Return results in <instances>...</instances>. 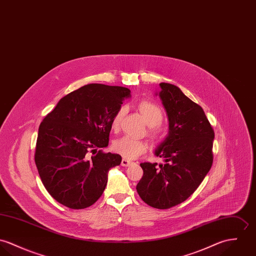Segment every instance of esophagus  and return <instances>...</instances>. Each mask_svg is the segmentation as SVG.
<instances>
[{"instance_id":"34e87169","label":"esophagus","mask_w":256,"mask_h":256,"mask_svg":"<svg viewBox=\"0 0 256 256\" xmlns=\"http://www.w3.org/2000/svg\"><path fill=\"white\" fill-rule=\"evenodd\" d=\"M122 166H124V167H128V166H130V165H132V161H130V160H128V159H122Z\"/></svg>"}]
</instances>
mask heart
Listing matches in <instances>:
<instances>
[{"mask_svg": "<svg viewBox=\"0 0 256 256\" xmlns=\"http://www.w3.org/2000/svg\"><path fill=\"white\" fill-rule=\"evenodd\" d=\"M140 112L142 114L145 122L151 126H158L163 120L162 110L154 103L149 101H143L138 105ZM126 113V107L120 106L118 111L114 113L111 122L112 130H118L122 120V118ZM146 149V145L143 142L132 138L130 136H122L113 142V150L114 152L120 154L124 158L134 159L143 153Z\"/></svg>", "mask_w": 256, "mask_h": 256, "instance_id": "heart-1", "label": "heart"}]
</instances>
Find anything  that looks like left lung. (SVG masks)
Here are the masks:
<instances>
[{
  "label": "left lung",
  "instance_id": "1",
  "mask_svg": "<svg viewBox=\"0 0 256 256\" xmlns=\"http://www.w3.org/2000/svg\"><path fill=\"white\" fill-rule=\"evenodd\" d=\"M156 92L169 120L166 138L154 154L164 164L142 163V180L136 186L140 198L149 206L168 209L188 198L213 163L214 130L203 109L178 86L160 84Z\"/></svg>",
  "mask_w": 256,
  "mask_h": 256
}]
</instances>
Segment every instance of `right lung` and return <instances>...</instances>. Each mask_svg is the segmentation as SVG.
I'll return each mask as SVG.
<instances>
[{"instance_id": "add662e5", "label": "right lung", "mask_w": 256, "mask_h": 256, "mask_svg": "<svg viewBox=\"0 0 256 256\" xmlns=\"http://www.w3.org/2000/svg\"><path fill=\"white\" fill-rule=\"evenodd\" d=\"M130 90L91 84L62 97L42 120L35 164L47 192L58 203L84 209L102 196L108 172L122 157L107 147L114 113Z\"/></svg>"}]
</instances>
